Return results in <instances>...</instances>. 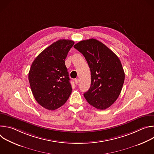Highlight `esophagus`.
<instances>
[{"label": "esophagus", "instance_id": "esophagus-1", "mask_svg": "<svg viewBox=\"0 0 154 154\" xmlns=\"http://www.w3.org/2000/svg\"><path fill=\"white\" fill-rule=\"evenodd\" d=\"M74 81H75V83L76 85H77V84L79 83V80L78 79H75L74 80Z\"/></svg>", "mask_w": 154, "mask_h": 154}]
</instances>
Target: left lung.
Masks as SVG:
<instances>
[{
    "mask_svg": "<svg viewBox=\"0 0 154 154\" xmlns=\"http://www.w3.org/2000/svg\"><path fill=\"white\" fill-rule=\"evenodd\" d=\"M74 48L85 57L91 71V86L83 95L91 105L99 109L110 106L119 97L125 74L120 60L96 39L83 40Z\"/></svg>",
    "mask_w": 154,
    "mask_h": 154,
    "instance_id": "1",
    "label": "left lung"
}]
</instances>
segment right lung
<instances>
[{"label":"right lung","instance_id":"obj_1","mask_svg":"<svg viewBox=\"0 0 154 154\" xmlns=\"http://www.w3.org/2000/svg\"><path fill=\"white\" fill-rule=\"evenodd\" d=\"M74 42L60 39L41 52L33 61L29 80L37 102L49 110L64 105L72 93L64 60Z\"/></svg>","mask_w":154,"mask_h":154}]
</instances>
